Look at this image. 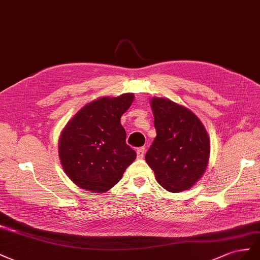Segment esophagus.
<instances>
[{
    "mask_svg": "<svg viewBox=\"0 0 260 260\" xmlns=\"http://www.w3.org/2000/svg\"><path fill=\"white\" fill-rule=\"evenodd\" d=\"M136 152H137V157H138L139 159H143L144 155H145V148H144V147L138 148Z\"/></svg>",
    "mask_w": 260,
    "mask_h": 260,
    "instance_id": "obj_1",
    "label": "esophagus"
}]
</instances>
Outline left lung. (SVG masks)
<instances>
[{"mask_svg": "<svg viewBox=\"0 0 260 260\" xmlns=\"http://www.w3.org/2000/svg\"><path fill=\"white\" fill-rule=\"evenodd\" d=\"M150 106L157 136L146 153V162L168 191L189 189L208 167V133L197 115L172 100L153 97Z\"/></svg>", "mask_w": 260, "mask_h": 260, "instance_id": "1", "label": "left lung"}]
</instances>
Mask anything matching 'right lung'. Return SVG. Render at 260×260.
Here are the masks:
<instances>
[{
    "label": "right lung",
    "mask_w": 260,
    "mask_h": 260,
    "mask_svg": "<svg viewBox=\"0 0 260 260\" xmlns=\"http://www.w3.org/2000/svg\"><path fill=\"white\" fill-rule=\"evenodd\" d=\"M134 101V93L102 97L87 103L63 128L58 157L64 172L78 187L105 192L120 182L136 159L126 145L121 116Z\"/></svg>",
    "instance_id": "obj_1"
}]
</instances>
